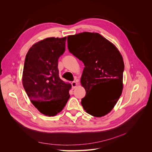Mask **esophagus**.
Here are the masks:
<instances>
[{
	"mask_svg": "<svg viewBox=\"0 0 152 152\" xmlns=\"http://www.w3.org/2000/svg\"><path fill=\"white\" fill-rule=\"evenodd\" d=\"M71 85H72V87H73V89H75V87H76L77 86V83L76 81H73L71 83Z\"/></svg>",
	"mask_w": 152,
	"mask_h": 152,
	"instance_id": "esophagus-1",
	"label": "esophagus"
}]
</instances>
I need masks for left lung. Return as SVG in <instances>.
<instances>
[{
    "label": "left lung",
    "mask_w": 152,
    "mask_h": 152,
    "mask_svg": "<svg viewBox=\"0 0 152 152\" xmlns=\"http://www.w3.org/2000/svg\"><path fill=\"white\" fill-rule=\"evenodd\" d=\"M68 38L69 51L85 66L81 77L86 92L81 101L83 108L93 116H105L113 110L122 94V55L112 42L97 33L83 32Z\"/></svg>",
    "instance_id": "8db88e82"
}]
</instances>
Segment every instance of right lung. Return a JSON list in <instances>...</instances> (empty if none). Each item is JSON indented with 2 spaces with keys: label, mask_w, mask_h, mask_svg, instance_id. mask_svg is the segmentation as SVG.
<instances>
[{
  "label": "right lung",
  "mask_w": 152,
  "mask_h": 152,
  "mask_svg": "<svg viewBox=\"0 0 152 152\" xmlns=\"http://www.w3.org/2000/svg\"><path fill=\"white\" fill-rule=\"evenodd\" d=\"M66 37H48L29 49L22 83L33 105L45 116L61 112L70 97L71 84L59 77L58 60L65 50Z\"/></svg>",
  "instance_id": "obj_1"
}]
</instances>
